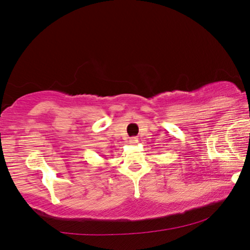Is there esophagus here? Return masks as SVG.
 Masks as SVG:
<instances>
[{"label":"esophagus","mask_w":250,"mask_h":250,"mask_svg":"<svg viewBox=\"0 0 250 250\" xmlns=\"http://www.w3.org/2000/svg\"><path fill=\"white\" fill-rule=\"evenodd\" d=\"M129 143L136 144V143H138V140L136 137H132V138H130V140H129Z\"/></svg>","instance_id":"1"}]
</instances>
